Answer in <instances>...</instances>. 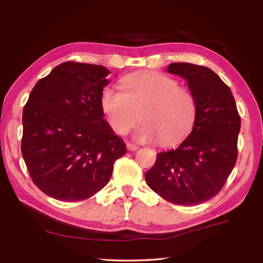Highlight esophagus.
<instances>
[{"instance_id":"1","label":"esophagus","mask_w":263,"mask_h":263,"mask_svg":"<svg viewBox=\"0 0 263 263\" xmlns=\"http://www.w3.org/2000/svg\"><path fill=\"white\" fill-rule=\"evenodd\" d=\"M126 148L130 150V152H135V150H137L139 147L137 146V144L135 143H131V142H126Z\"/></svg>"}]
</instances>
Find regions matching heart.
I'll list each match as a JSON object with an SVG mask.
<instances>
[{
    "label": "heart",
    "instance_id": "obj_1",
    "mask_svg": "<svg viewBox=\"0 0 263 263\" xmlns=\"http://www.w3.org/2000/svg\"><path fill=\"white\" fill-rule=\"evenodd\" d=\"M120 90L106 87L100 95V107L117 135H126L139 116L142 122L136 138L140 141L160 139L161 143L174 144L192 131L197 100L174 78L156 71L133 72L120 80Z\"/></svg>",
    "mask_w": 263,
    "mask_h": 263
}]
</instances>
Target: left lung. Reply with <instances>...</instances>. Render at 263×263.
I'll return each instance as SVG.
<instances>
[{
    "label": "left lung",
    "instance_id": "left-lung-1",
    "mask_svg": "<svg viewBox=\"0 0 263 263\" xmlns=\"http://www.w3.org/2000/svg\"><path fill=\"white\" fill-rule=\"evenodd\" d=\"M167 71L187 81L197 100V121L180 147L157 154L144 177L171 203L200 204L220 192L235 166L241 116L230 87L209 68L172 63Z\"/></svg>",
    "mask_w": 263,
    "mask_h": 263
}]
</instances>
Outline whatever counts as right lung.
I'll list each match as a JSON object with an SVG mask.
<instances>
[{"label": "right lung", "mask_w": 263, "mask_h": 263, "mask_svg": "<svg viewBox=\"0 0 263 263\" xmlns=\"http://www.w3.org/2000/svg\"><path fill=\"white\" fill-rule=\"evenodd\" d=\"M110 72L64 62L39 80L22 113L21 153L32 182L62 201L92 197L108 183L124 141L104 119L100 95Z\"/></svg>", "instance_id": "add662e5"}]
</instances>
